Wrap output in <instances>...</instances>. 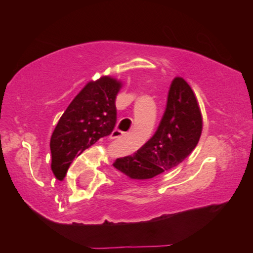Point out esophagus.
<instances>
[{"mask_svg":"<svg viewBox=\"0 0 253 253\" xmlns=\"http://www.w3.org/2000/svg\"><path fill=\"white\" fill-rule=\"evenodd\" d=\"M124 135H125V133L121 132V130H119V129H114V130H113V133H112V138L113 139L121 138V136H124Z\"/></svg>","mask_w":253,"mask_h":253,"instance_id":"34e87169","label":"esophagus"}]
</instances>
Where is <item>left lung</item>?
Returning a JSON list of instances; mask_svg holds the SVG:
<instances>
[{
  "instance_id": "obj_1",
  "label": "left lung",
  "mask_w": 253,
  "mask_h": 253,
  "mask_svg": "<svg viewBox=\"0 0 253 253\" xmlns=\"http://www.w3.org/2000/svg\"><path fill=\"white\" fill-rule=\"evenodd\" d=\"M202 126L201 110L193 89L182 77H175L155 134L135 153L118 158L113 167L130 179L153 178L173 169L193 152Z\"/></svg>"
}]
</instances>
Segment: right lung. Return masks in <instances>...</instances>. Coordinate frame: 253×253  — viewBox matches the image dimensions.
Listing matches in <instances>:
<instances>
[{"instance_id": "obj_1", "label": "right lung", "mask_w": 253, "mask_h": 253, "mask_svg": "<svg viewBox=\"0 0 253 253\" xmlns=\"http://www.w3.org/2000/svg\"><path fill=\"white\" fill-rule=\"evenodd\" d=\"M123 82L110 76L90 81L69 104L52 133L51 169L63 179L76 157L103 136L117 124V100Z\"/></svg>"}]
</instances>
